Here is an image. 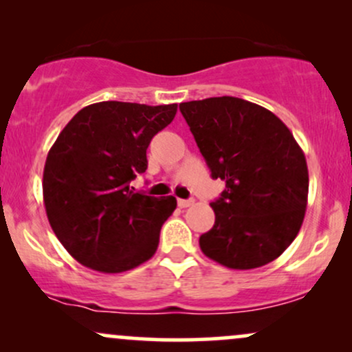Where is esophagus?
Segmentation results:
<instances>
[{
  "label": "esophagus",
  "instance_id": "34e87169",
  "mask_svg": "<svg viewBox=\"0 0 352 352\" xmlns=\"http://www.w3.org/2000/svg\"><path fill=\"white\" fill-rule=\"evenodd\" d=\"M190 205H193V200L192 199H190V200L179 199V207L180 208H187V207H190Z\"/></svg>",
  "mask_w": 352,
  "mask_h": 352
}]
</instances>
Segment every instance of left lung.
I'll return each instance as SVG.
<instances>
[{
	"label": "left lung",
	"mask_w": 352,
	"mask_h": 352,
	"mask_svg": "<svg viewBox=\"0 0 352 352\" xmlns=\"http://www.w3.org/2000/svg\"><path fill=\"white\" fill-rule=\"evenodd\" d=\"M213 179L215 223L205 256L233 270L268 265L292 245L308 204V165L289 129L268 109L223 96L180 104Z\"/></svg>",
	"instance_id": "8db88e82"
}]
</instances>
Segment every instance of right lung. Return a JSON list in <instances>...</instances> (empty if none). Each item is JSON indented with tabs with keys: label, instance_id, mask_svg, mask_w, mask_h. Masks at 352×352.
Here are the masks:
<instances>
[{
	"label": "right lung",
	"instance_id": "add662e5",
	"mask_svg": "<svg viewBox=\"0 0 352 352\" xmlns=\"http://www.w3.org/2000/svg\"><path fill=\"white\" fill-rule=\"evenodd\" d=\"M177 104H91L69 120L47 153L43 197L52 232L74 260L100 273H122L151 260L175 197L134 192L147 170V147Z\"/></svg>",
	"mask_w": 352,
	"mask_h": 352
}]
</instances>
